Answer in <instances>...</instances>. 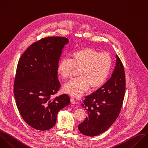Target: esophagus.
<instances>
[{
  "label": "esophagus",
  "instance_id": "1",
  "mask_svg": "<svg viewBox=\"0 0 148 148\" xmlns=\"http://www.w3.org/2000/svg\"><path fill=\"white\" fill-rule=\"evenodd\" d=\"M71 102L72 103V104H76V101H75V98H73V97H71Z\"/></svg>",
  "mask_w": 148,
  "mask_h": 148
}]
</instances>
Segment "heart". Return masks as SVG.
Returning a JSON list of instances; mask_svg holds the SVG:
<instances>
[{
	"mask_svg": "<svg viewBox=\"0 0 148 148\" xmlns=\"http://www.w3.org/2000/svg\"><path fill=\"white\" fill-rule=\"evenodd\" d=\"M112 67V58L107 53H100L92 48H86L72 54L71 58H63L57 71L63 79L70 77L74 68L79 70L78 78L65 83L64 91L75 97L81 96L89 87L95 89L106 81Z\"/></svg>",
	"mask_w": 148,
	"mask_h": 148,
	"instance_id": "b5f03b06",
	"label": "heart"
}]
</instances>
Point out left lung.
<instances>
[{
	"mask_svg": "<svg viewBox=\"0 0 148 148\" xmlns=\"http://www.w3.org/2000/svg\"><path fill=\"white\" fill-rule=\"evenodd\" d=\"M116 63L111 77L95 92L86 96L82 106L88 116L78 125L83 135L95 136L106 131L118 117L125 90L123 65L116 56Z\"/></svg>",
	"mask_w": 148,
	"mask_h": 148,
	"instance_id": "left-lung-1",
	"label": "left lung"
}]
</instances>
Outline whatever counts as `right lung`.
I'll return each instance as SVG.
<instances>
[{
	"instance_id": "1",
	"label": "right lung",
	"mask_w": 148,
	"mask_h": 148,
	"mask_svg": "<svg viewBox=\"0 0 148 148\" xmlns=\"http://www.w3.org/2000/svg\"><path fill=\"white\" fill-rule=\"evenodd\" d=\"M64 37L43 38L31 45L20 57L14 82V94L24 120L41 131L53 127L60 110L70 103L62 94L51 99L61 87L57 68L64 46Z\"/></svg>"
}]
</instances>
